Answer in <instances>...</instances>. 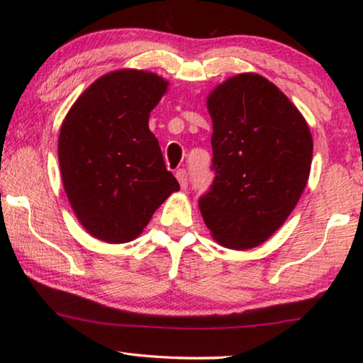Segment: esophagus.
I'll return each mask as SVG.
<instances>
[{"instance_id": "1", "label": "esophagus", "mask_w": 363, "mask_h": 363, "mask_svg": "<svg viewBox=\"0 0 363 363\" xmlns=\"http://www.w3.org/2000/svg\"><path fill=\"white\" fill-rule=\"evenodd\" d=\"M176 177H177V181H179V184H181V187L186 190L187 187H189V173L184 168H181V169H177L176 171Z\"/></svg>"}]
</instances>
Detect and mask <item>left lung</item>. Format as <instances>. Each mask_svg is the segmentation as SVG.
Masks as SVG:
<instances>
[{
    "label": "left lung",
    "instance_id": "obj_1",
    "mask_svg": "<svg viewBox=\"0 0 363 363\" xmlns=\"http://www.w3.org/2000/svg\"><path fill=\"white\" fill-rule=\"evenodd\" d=\"M214 179L199 199L214 240L232 250L266 242L290 216L309 179L312 136L277 86L256 73L208 97Z\"/></svg>",
    "mask_w": 363,
    "mask_h": 363
}]
</instances>
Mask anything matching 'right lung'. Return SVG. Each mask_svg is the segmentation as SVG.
Listing matches in <instances>:
<instances>
[{
    "mask_svg": "<svg viewBox=\"0 0 363 363\" xmlns=\"http://www.w3.org/2000/svg\"><path fill=\"white\" fill-rule=\"evenodd\" d=\"M168 83L155 73L118 70L89 86L60 128L59 164L65 194L91 235L126 243L179 190L149 130Z\"/></svg>",
    "mask_w": 363,
    "mask_h": 363,
    "instance_id": "1",
    "label": "right lung"
}]
</instances>
